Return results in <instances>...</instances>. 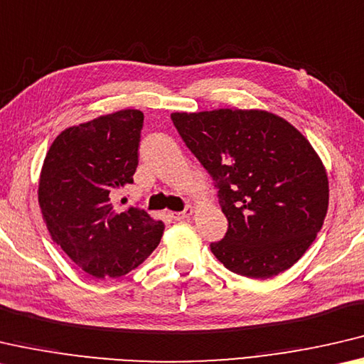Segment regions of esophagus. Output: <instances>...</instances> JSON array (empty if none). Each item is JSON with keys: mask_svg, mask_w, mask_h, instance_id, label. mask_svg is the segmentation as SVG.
<instances>
[{"mask_svg": "<svg viewBox=\"0 0 364 364\" xmlns=\"http://www.w3.org/2000/svg\"><path fill=\"white\" fill-rule=\"evenodd\" d=\"M193 206H187L186 210L183 211H181V213H172V218L176 219V221H182V219H186V218H188V216H192L193 214Z\"/></svg>", "mask_w": 364, "mask_h": 364, "instance_id": "esophagus-1", "label": "esophagus"}]
</instances>
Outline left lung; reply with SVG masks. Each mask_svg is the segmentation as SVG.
I'll list each match as a JSON object with an SVG mask.
<instances>
[{"instance_id": "8db88e82", "label": "left lung", "mask_w": 364, "mask_h": 364, "mask_svg": "<svg viewBox=\"0 0 364 364\" xmlns=\"http://www.w3.org/2000/svg\"><path fill=\"white\" fill-rule=\"evenodd\" d=\"M172 122L211 176L229 221L213 255L229 271L269 279L294 266L323 228L329 182L309 141L258 109L174 112Z\"/></svg>"}]
</instances>
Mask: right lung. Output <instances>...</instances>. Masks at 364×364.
<instances>
[{
    "mask_svg": "<svg viewBox=\"0 0 364 364\" xmlns=\"http://www.w3.org/2000/svg\"><path fill=\"white\" fill-rule=\"evenodd\" d=\"M141 127L139 109L100 116L63 130L43 161L38 203L46 229L95 279L126 276L163 237V221L141 208L116 206L119 190L134 183Z\"/></svg>",
    "mask_w": 364,
    "mask_h": 364,
    "instance_id": "obj_1",
    "label": "right lung"
}]
</instances>
